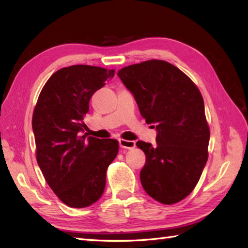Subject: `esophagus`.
Returning <instances> with one entry per match:
<instances>
[{
  "mask_svg": "<svg viewBox=\"0 0 248 248\" xmlns=\"http://www.w3.org/2000/svg\"><path fill=\"white\" fill-rule=\"evenodd\" d=\"M119 145L120 148L123 149H133L136 148V142L134 141H129V140H124V139H120L119 140Z\"/></svg>",
  "mask_w": 248,
  "mask_h": 248,
  "instance_id": "esophagus-1",
  "label": "esophagus"
}]
</instances>
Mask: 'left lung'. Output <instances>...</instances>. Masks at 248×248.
Here are the masks:
<instances>
[{
	"mask_svg": "<svg viewBox=\"0 0 248 248\" xmlns=\"http://www.w3.org/2000/svg\"><path fill=\"white\" fill-rule=\"evenodd\" d=\"M141 116L156 130V144L138 141L145 165L143 189L164 204L183 200L196 187L208 161L210 139L202 96L175 65L150 60L118 71Z\"/></svg>",
	"mask_w": 248,
	"mask_h": 248,
	"instance_id": "8db88e82",
	"label": "left lung"
}]
</instances>
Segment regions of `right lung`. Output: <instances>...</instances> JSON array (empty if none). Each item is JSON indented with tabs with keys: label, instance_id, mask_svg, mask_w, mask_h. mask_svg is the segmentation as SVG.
<instances>
[{
	"label": "right lung",
	"instance_id": "1",
	"mask_svg": "<svg viewBox=\"0 0 248 248\" xmlns=\"http://www.w3.org/2000/svg\"><path fill=\"white\" fill-rule=\"evenodd\" d=\"M114 70L72 65L57 71L45 84L32 115L37 162L59 199L85 208L102 197L106 170L118 153V141L87 137L83 119L90 99Z\"/></svg>",
	"mask_w": 248,
	"mask_h": 248
}]
</instances>
